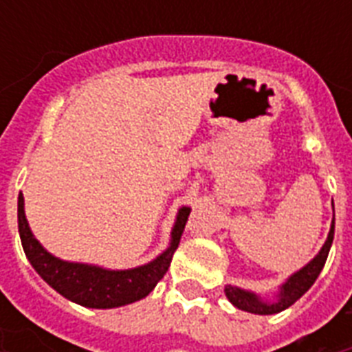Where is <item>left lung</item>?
Instances as JSON below:
<instances>
[{
  "mask_svg": "<svg viewBox=\"0 0 352 352\" xmlns=\"http://www.w3.org/2000/svg\"><path fill=\"white\" fill-rule=\"evenodd\" d=\"M334 239V219L333 225H331V232H329V237L325 241V245L320 250L314 259H312L307 267H303L300 272H296L292 278L287 281V283L281 287V292H279L278 303H263L256 294L252 292H246V290L235 289V287H226V298L234 303L237 309L246 312H254V314H276V312H281L285 309H289L290 305H294L296 301L300 300L301 296L305 294L307 290L311 289L314 281L318 279L320 272H322L323 265L327 261L329 250H331V245H333Z\"/></svg>",
  "mask_w": 352,
  "mask_h": 352,
  "instance_id": "1",
  "label": "left lung"
}]
</instances>
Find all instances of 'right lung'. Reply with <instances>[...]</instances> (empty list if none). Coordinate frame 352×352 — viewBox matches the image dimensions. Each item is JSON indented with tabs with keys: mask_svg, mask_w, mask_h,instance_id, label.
<instances>
[{
	"mask_svg": "<svg viewBox=\"0 0 352 352\" xmlns=\"http://www.w3.org/2000/svg\"><path fill=\"white\" fill-rule=\"evenodd\" d=\"M190 208H181L171 232V246L155 261L131 270H104L80 263H67L51 256L30 234L23 212V195L18 197V228L25 256L34 270L67 300L93 309H111L146 298L153 287L164 278L170 268L173 252L179 246L186 226Z\"/></svg>",
	"mask_w": 352,
	"mask_h": 352,
	"instance_id": "obj_1",
	"label": "right lung"
}]
</instances>
